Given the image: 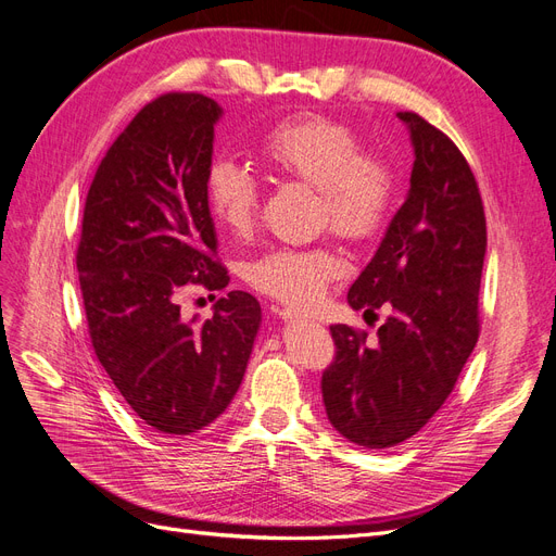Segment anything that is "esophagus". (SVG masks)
Listing matches in <instances>:
<instances>
[{
    "label": "esophagus",
    "instance_id": "34e87169",
    "mask_svg": "<svg viewBox=\"0 0 556 556\" xmlns=\"http://www.w3.org/2000/svg\"><path fill=\"white\" fill-rule=\"evenodd\" d=\"M279 318H283V320H309L312 316L295 309V306H283V309H279Z\"/></svg>",
    "mask_w": 556,
    "mask_h": 556
}]
</instances>
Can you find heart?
Listing matches in <instances>:
<instances>
[{
  "mask_svg": "<svg viewBox=\"0 0 556 556\" xmlns=\"http://www.w3.org/2000/svg\"><path fill=\"white\" fill-rule=\"evenodd\" d=\"M258 157L281 178H295L318 192L323 222L351 240L380 231L392 211L396 178L380 153L364 151L359 135L327 116H298L277 123L258 141ZM205 194L215 222L233 238H247L258 219V182L244 167L215 160L205 174ZM341 261L330 247H279L250 263L242 277L256 291L291 304L316 302Z\"/></svg>",
  "mask_w": 556,
  "mask_h": 556,
  "instance_id": "obj_1",
  "label": "heart"
}]
</instances>
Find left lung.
<instances>
[{
	"instance_id": "8db88e82",
	"label": "left lung",
	"mask_w": 556,
	"mask_h": 556,
	"mask_svg": "<svg viewBox=\"0 0 556 556\" xmlns=\"http://www.w3.org/2000/svg\"><path fill=\"white\" fill-rule=\"evenodd\" d=\"M415 147L409 194L348 291L364 314H389L368 343L332 325L337 355L323 371L327 419L364 448L417 435L454 392L481 332L485 213L465 155L417 112H399Z\"/></svg>"
}]
</instances>
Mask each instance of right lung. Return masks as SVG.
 Listing matches in <instances>:
<instances>
[{
  "label": "right lung",
  "mask_w": 556,
  "mask_h": 556,
  "mask_svg": "<svg viewBox=\"0 0 556 556\" xmlns=\"http://www.w3.org/2000/svg\"><path fill=\"white\" fill-rule=\"evenodd\" d=\"M203 93L147 102L100 160L81 215L77 273L98 362L157 433L213 424L242 382L261 323L254 295L231 291L213 318H180L185 286H229L205 194L215 121Z\"/></svg>",
  "instance_id": "add662e5"
}]
</instances>
